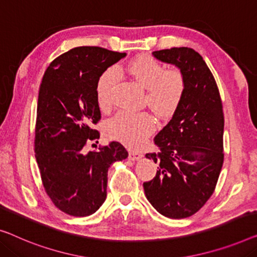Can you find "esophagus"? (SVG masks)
<instances>
[{
	"label": "esophagus",
	"instance_id": "esophagus-1",
	"mask_svg": "<svg viewBox=\"0 0 257 257\" xmlns=\"http://www.w3.org/2000/svg\"><path fill=\"white\" fill-rule=\"evenodd\" d=\"M141 156H143V155H141L140 153H138V152H136V151H130L128 152V158L133 160V161H135V160L141 159Z\"/></svg>",
	"mask_w": 257,
	"mask_h": 257
}]
</instances>
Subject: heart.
<instances>
[{"mask_svg": "<svg viewBox=\"0 0 257 257\" xmlns=\"http://www.w3.org/2000/svg\"><path fill=\"white\" fill-rule=\"evenodd\" d=\"M127 72L138 83L147 89L145 102L162 118L172 117L180 107L185 94V79L182 72L168 69L151 55H139L130 61ZM121 74L110 67L99 77L97 98L102 109H110ZM154 119L147 112L120 111L105 124L106 135L130 147H139L153 132Z\"/></svg>", "mask_w": 257, "mask_h": 257, "instance_id": "b5f03b06", "label": "heart"}]
</instances>
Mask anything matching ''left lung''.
<instances>
[{"label": "left lung", "mask_w": 257, "mask_h": 257, "mask_svg": "<svg viewBox=\"0 0 257 257\" xmlns=\"http://www.w3.org/2000/svg\"><path fill=\"white\" fill-rule=\"evenodd\" d=\"M177 66L185 79V94L170 121L154 138L158 163L144 190L154 209L172 219L195 214L213 193L224 163V112L211 70L198 52L173 47L153 52Z\"/></svg>", "instance_id": "left-lung-1"}]
</instances>
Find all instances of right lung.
<instances>
[{"instance_id":"right-lung-1","label":"right lung","mask_w":257,"mask_h":257,"mask_svg":"<svg viewBox=\"0 0 257 257\" xmlns=\"http://www.w3.org/2000/svg\"><path fill=\"white\" fill-rule=\"evenodd\" d=\"M126 53L98 46L75 47L47 67L39 87L35 152L44 189L59 210L87 217L106 198L111 163L127 158L120 143L85 151L99 139V77ZM98 143V141H96Z\"/></svg>"}]
</instances>
